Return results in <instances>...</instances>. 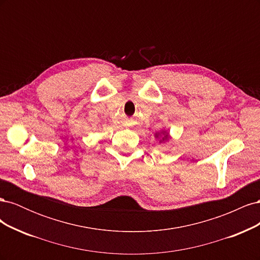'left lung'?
<instances>
[{
    "instance_id": "1",
    "label": "left lung",
    "mask_w": 260,
    "mask_h": 260,
    "mask_svg": "<svg viewBox=\"0 0 260 260\" xmlns=\"http://www.w3.org/2000/svg\"><path fill=\"white\" fill-rule=\"evenodd\" d=\"M155 138L159 140V143L164 144V143H167L171 140V137L169 135V132L166 129H161L159 132H156L155 133Z\"/></svg>"
}]
</instances>
